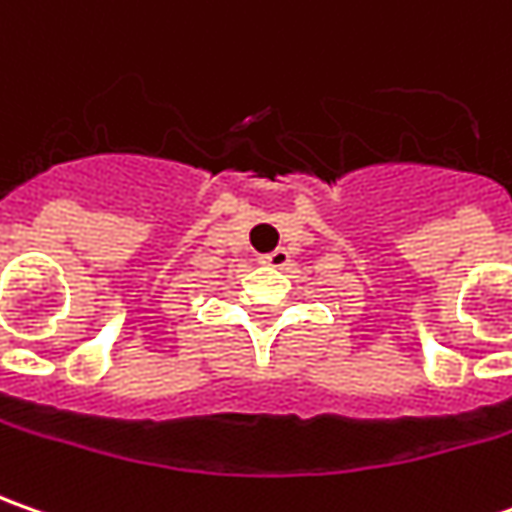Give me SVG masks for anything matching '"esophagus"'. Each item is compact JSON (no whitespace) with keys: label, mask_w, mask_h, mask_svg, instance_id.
<instances>
[{"label":"esophagus","mask_w":512,"mask_h":512,"mask_svg":"<svg viewBox=\"0 0 512 512\" xmlns=\"http://www.w3.org/2000/svg\"><path fill=\"white\" fill-rule=\"evenodd\" d=\"M260 263H266V266H274V269H286L291 263V255L286 252V249H274V252H269V255L260 257Z\"/></svg>","instance_id":"obj_1"}]
</instances>
